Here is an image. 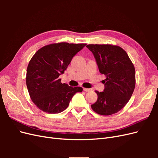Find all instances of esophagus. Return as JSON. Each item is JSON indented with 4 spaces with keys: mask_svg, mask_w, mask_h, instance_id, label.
<instances>
[{
    "mask_svg": "<svg viewBox=\"0 0 158 158\" xmlns=\"http://www.w3.org/2000/svg\"><path fill=\"white\" fill-rule=\"evenodd\" d=\"M83 89H84V92H90V91L92 90L91 89H89V88H83Z\"/></svg>",
    "mask_w": 158,
    "mask_h": 158,
    "instance_id": "1",
    "label": "esophagus"
}]
</instances>
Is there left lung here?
<instances>
[{
  "label": "left lung",
  "mask_w": 158,
  "mask_h": 158,
  "mask_svg": "<svg viewBox=\"0 0 158 158\" xmlns=\"http://www.w3.org/2000/svg\"><path fill=\"white\" fill-rule=\"evenodd\" d=\"M98 66L106 76L103 92L95 91L97 102L92 109L102 115H110L121 110L131 99L135 88V69L126 51L112 45H88Z\"/></svg>",
  "instance_id": "left-lung-1"
}]
</instances>
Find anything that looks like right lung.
Returning <instances> with one entry per match:
<instances>
[{
	"label": "right lung",
	"mask_w": 158,
	"mask_h": 158,
	"mask_svg": "<svg viewBox=\"0 0 158 158\" xmlns=\"http://www.w3.org/2000/svg\"><path fill=\"white\" fill-rule=\"evenodd\" d=\"M85 45L50 44L33 56L27 66L26 85L32 102L41 111L51 114L63 111L74 95L82 92L81 87L62 84L59 76L64 73L73 56Z\"/></svg>",
	"instance_id": "obj_1"
}]
</instances>
